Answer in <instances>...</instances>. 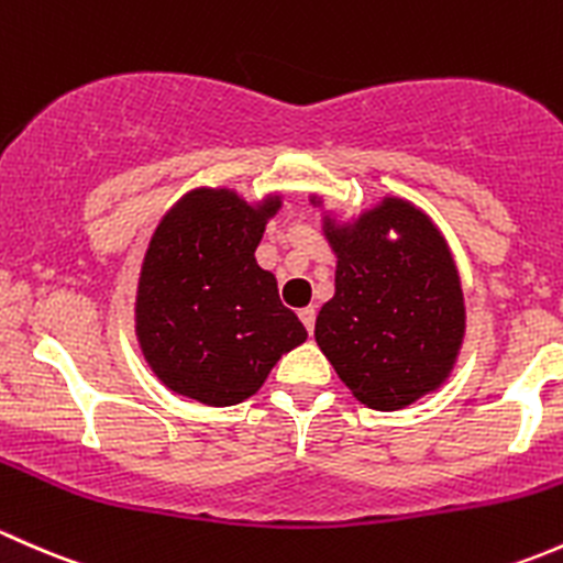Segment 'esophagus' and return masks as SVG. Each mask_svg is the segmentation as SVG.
<instances>
[{"instance_id": "1", "label": "esophagus", "mask_w": 563, "mask_h": 563, "mask_svg": "<svg viewBox=\"0 0 563 563\" xmlns=\"http://www.w3.org/2000/svg\"><path fill=\"white\" fill-rule=\"evenodd\" d=\"M298 317H300V322L306 324V330H309V335L314 333V322H317V309H314V306H306V309H300Z\"/></svg>"}]
</instances>
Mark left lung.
Listing matches in <instances>:
<instances>
[{"label":"left lung","instance_id":"1","mask_svg":"<svg viewBox=\"0 0 563 563\" xmlns=\"http://www.w3.org/2000/svg\"><path fill=\"white\" fill-rule=\"evenodd\" d=\"M309 202L322 208V197ZM335 254V292L317 314L314 339L352 396L396 411L439 390L453 374L463 333L461 276L442 230L404 197L341 222L322 211Z\"/></svg>","mask_w":563,"mask_h":563}]
</instances>
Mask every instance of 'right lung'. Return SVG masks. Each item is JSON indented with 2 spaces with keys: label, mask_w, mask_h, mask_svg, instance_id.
I'll use <instances>...</instances> for the list:
<instances>
[{
  "label": "right lung",
  "mask_w": 563,
  "mask_h": 563,
  "mask_svg": "<svg viewBox=\"0 0 563 563\" xmlns=\"http://www.w3.org/2000/svg\"><path fill=\"white\" fill-rule=\"evenodd\" d=\"M279 208V192L249 202L235 189L197 187L159 219L137 279L135 335L167 390L233 407L306 341L276 276L254 260Z\"/></svg>",
  "instance_id": "right-lung-1"
}]
</instances>
